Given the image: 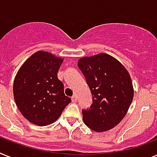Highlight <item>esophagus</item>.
Masks as SVG:
<instances>
[{
  "instance_id": "34e87169",
  "label": "esophagus",
  "mask_w": 157,
  "mask_h": 157,
  "mask_svg": "<svg viewBox=\"0 0 157 157\" xmlns=\"http://www.w3.org/2000/svg\"><path fill=\"white\" fill-rule=\"evenodd\" d=\"M76 100H77L76 95V94H74V95L71 97V101H72V103H76Z\"/></svg>"
}]
</instances>
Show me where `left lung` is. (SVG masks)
I'll list each match as a JSON object with an SVG mask.
<instances>
[{
    "label": "left lung",
    "mask_w": 157,
    "mask_h": 157,
    "mask_svg": "<svg viewBox=\"0 0 157 157\" xmlns=\"http://www.w3.org/2000/svg\"><path fill=\"white\" fill-rule=\"evenodd\" d=\"M78 67L92 94L93 103L82 109L84 123L96 132L107 131L121 121L134 98L129 72L107 54L85 57Z\"/></svg>",
    "instance_id": "obj_1"
}]
</instances>
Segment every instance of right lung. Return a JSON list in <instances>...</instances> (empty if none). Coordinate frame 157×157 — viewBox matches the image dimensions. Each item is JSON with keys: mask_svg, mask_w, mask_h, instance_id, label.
<instances>
[{"mask_svg": "<svg viewBox=\"0 0 157 157\" xmlns=\"http://www.w3.org/2000/svg\"><path fill=\"white\" fill-rule=\"evenodd\" d=\"M61 58L37 51L21 66L13 82V97L20 112L40 126L52 124L71 103L58 78Z\"/></svg>", "mask_w": 157, "mask_h": 157, "instance_id": "1", "label": "right lung"}]
</instances>
